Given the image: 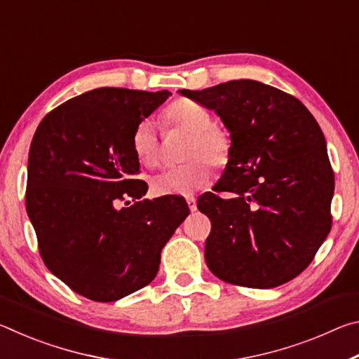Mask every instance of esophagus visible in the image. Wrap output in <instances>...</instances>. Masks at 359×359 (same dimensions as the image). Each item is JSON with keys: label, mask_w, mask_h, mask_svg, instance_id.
I'll use <instances>...</instances> for the list:
<instances>
[{"label": "esophagus", "mask_w": 359, "mask_h": 359, "mask_svg": "<svg viewBox=\"0 0 359 359\" xmlns=\"http://www.w3.org/2000/svg\"><path fill=\"white\" fill-rule=\"evenodd\" d=\"M187 204H188V208H190V210H191V212H196V209H198V205H196V198H193V196L187 198Z\"/></svg>", "instance_id": "esophagus-1"}]
</instances>
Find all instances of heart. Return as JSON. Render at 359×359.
<instances>
[{"mask_svg":"<svg viewBox=\"0 0 359 359\" xmlns=\"http://www.w3.org/2000/svg\"><path fill=\"white\" fill-rule=\"evenodd\" d=\"M165 123L171 128L191 133L185 151V158L190 161L165 168L154 175L151 190L160 196H188L209 182L212 174L210 162L214 168L226 165L233 141L223 126L212 123L208 109L191 100L172 102L165 112ZM131 149L145 168H155L160 163L161 145L154 121H139L131 136Z\"/></svg>","mask_w":359,"mask_h":359,"instance_id":"heart-1","label":"heart"}]
</instances>
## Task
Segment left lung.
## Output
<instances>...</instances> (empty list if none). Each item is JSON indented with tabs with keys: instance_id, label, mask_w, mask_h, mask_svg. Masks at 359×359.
I'll use <instances>...</instances> for the list:
<instances>
[{
	"instance_id": "1",
	"label": "left lung",
	"mask_w": 359,
	"mask_h": 359,
	"mask_svg": "<svg viewBox=\"0 0 359 359\" xmlns=\"http://www.w3.org/2000/svg\"><path fill=\"white\" fill-rule=\"evenodd\" d=\"M180 93L220 115L233 141L214 193L198 198L212 223L210 272L247 288L290 282L332 224L334 172L317 120L294 96L250 79Z\"/></svg>"
}]
</instances>
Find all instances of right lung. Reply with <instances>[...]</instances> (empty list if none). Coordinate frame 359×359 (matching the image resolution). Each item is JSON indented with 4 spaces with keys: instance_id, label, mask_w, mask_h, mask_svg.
I'll list each match as a JSON object with an SVG mask.
<instances>
[{
    "instance_id": "obj_1",
    "label": "right lung",
    "mask_w": 359,
    "mask_h": 359,
    "mask_svg": "<svg viewBox=\"0 0 359 359\" xmlns=\"http://www.w3.org/2000/svg\"><path fill=\"white\" fill-rule=\"evenodd\" d=\"M171 95L102 87L48 112L28 155L27 212L39 253L77 294L112 302L144 288L190 214L180 196L142 199L136 125ZM133 204H129V199Z\"/></svg>"
}]
</instances>
